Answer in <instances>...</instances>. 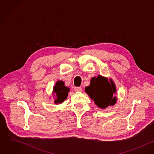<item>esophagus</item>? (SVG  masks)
I'll return each instance as SVG.
<instances>
[{
	"label": "esophagus",
	"instance_id": "34e87169",
	"mask_svg": "<svg viewBox=\"0 0 154 154\" xmlns=\"http://www.w3.org/2000/svg\"><path fill=\"white\" fill-rule=\"evenodd\" d=\"M74 91L75 92H81L82 91V89L80 87H75Z\"/></svg>",
	"mask_w": 154,
	"mask_h": 154
}]
</instances>
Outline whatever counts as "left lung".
Segmentation results:
<instances>
[{"instance_id":"8db88e82","label":"left lung","mask_w":154,"mask_h":154,"mask_svg":"<svg viewBox=\"0 0 154 154\" xmlns=\"http://www.w3.org/2000/svg\"><path fill=\"white\" fill-rule=\"evenodd\" d=\"M85 92L100 108L114 105L117 102V97L114 96L116 93L114 82L100 75L91 79V85L85 88Z\"/></svg>"}]
</instances>
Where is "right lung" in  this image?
<instances>
[{
  "mask_svg": "<svg viewBox=\"0 0 154 154\" xmlns=\"http://www.w3.org/2000/svg\"><path fill=\"white\" fill-rule=\"evenodd\" d=\"M69 89L65 86V83L62 81H58L53 88V94H55L56 98L54 100L55 104L61 103L68 96Z\"/></svg>",
  "mask_w": 154,
  "mask_h": 154,
  "instance_id": "obj_1",
  "label": "right lung"
}]
</instances>
